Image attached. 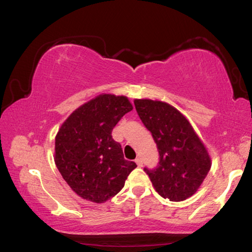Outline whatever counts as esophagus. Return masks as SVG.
I'll return each instance as SVG.
<instances>
[{
  "label": "esophagus",
  "mask_w": 252,
  "mask_h": 252,
  "mask_svg": "<svg viewBox=\"0 0 252 252\" xmlns=\"http://www.w3.org/2000/svg\"><path fill=\"white\" fill-rule=\"evenodd\" d=\"M135 161H136V164H137L139 167L143 165V159H142V158H140V157H137V158H136Z\"/></svg>",
  "instance_id": "esophagus-1"
}]
</instances>
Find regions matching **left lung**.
Wrapping results in <instances>:
<instances>
[{
    "label": "left lung",
    "instance_id": "left-lung-1",
    "mask_svg": "<svg viewBox=\"0 0 252 252\" xmlns=\"http://www.w3.org/2000/svg\"><path fill=\"white\" fill-rule=\"evenodd\" d=\"M134 104L159 153L157 167L144 168L156 191L171 201L191 197L211 167L204 144L186 117L171 105L152 99H135Z\"/></svg>",
    "mask_w": 252,
    "mask_h": 252
}]
</instances>
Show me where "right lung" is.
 I'll list each match as a JSON object with an SVG mask.
<instances>
[{"instance_id":"right-lung-1","label":"right lung","mask_w":252,"mask_h":252,"mask_svg":"<svg viewBox=\"0 0 252 252\" xmlns=\"http://www.w3.org/2000/svg\"><path fill=\"white\" fill-rule=\"evenodd\" d=\"M133 109L125 96L104 94L69 115L55 138V164L83 199L101 204L122 190L137 165L124 158L112 131Z\"/></svg>"}]
</instances>
